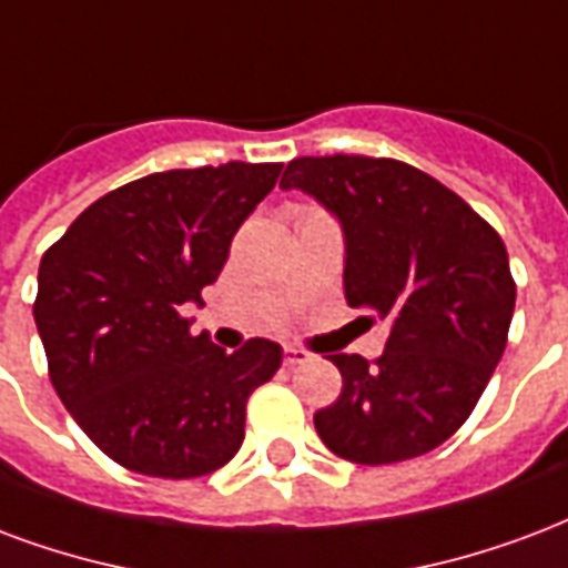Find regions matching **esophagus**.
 I'll list each match as a JSON object with an SVG mask.
<instances>
[{
    "mask_svg": "<svg viewBox=\"0 0 568 568\" xmlns=\"http://www.w3.org/2000/svg\"><path fill=\"white\" fill-rule=\"evenodd\" d=\"M283 361H285V367H297V364H306V361H310V352H304V348H297V346H285Z\"/></svg>",
    "mask_w": 568,
    "mask_h": 568,
    "instance_id": "obj_1",
    "label": "esophagus"
}]
</instances>
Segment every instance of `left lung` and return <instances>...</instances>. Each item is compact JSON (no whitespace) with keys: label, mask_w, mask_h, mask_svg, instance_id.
Segmentation results:
<instances>
[{"label":"left lung","mask_w":568,"mask_h":568,"mask_svg":"<svg viewBox=\"0 0 568 568\" xmlns=\"http://www.w3.org/2000/svg\"><path fill=\"white\" fill-rule=\"evenodd\" d=\"M283 189L339 220L348 306L390 318L382 358L331 355L339 397L316 434L352 464H397L443 445L503 358L515 280L503 237L460 195L397 159L304 155Z\"/></svg>","instance_id":"1"}]
</instances>
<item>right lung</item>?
<instances>
[{
	"mask_svg": "<svg viewBox=\"0 0 568 568\" xmlns=\"http://www.w3.org/2000/svg\"><path fill=\"white\" fill-rule=\"evenodd\" d=\"M280 162L180 168L83 210L41 255L32 306L50 382L71 418L132 473L199 478L237 455L246 400L283 364L255 337L229 355L192 337L231 237L276 186Z\"/></svg>",
	"mask_w": 568,
	"mask_h": 568,
	"instance_id": "add662e5",
	"label": "right lung"
}]
</instances>
